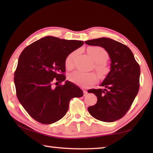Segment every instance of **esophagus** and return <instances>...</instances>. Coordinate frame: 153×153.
<instances>
[{"instance_id":"1","label":"esophagus","mask_w":153,"mask_h":153,"mask_svg":"<svg viewBox=\"0 0 153 153\" xmlns=\"http://www.w3.org/2000/svg\"><path fill=\"white\" fill-rule=\"evenodd\" d=\"M87 93H87V90H85V89H83V94H84V95H86Z\"/></svg>"}]
</instances>
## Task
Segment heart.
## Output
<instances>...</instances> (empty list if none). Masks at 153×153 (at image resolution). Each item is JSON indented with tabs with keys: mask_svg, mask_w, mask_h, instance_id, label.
Wrapping results in <instances>:
<instances>
[{
	"mask_svg": "<svg viewBox=\"0 0 153 153\" xmlns=\"http://www.w3.org/2000/svg\"><path fill=\"white\" fill-rule=\"evenodd\" d=\"M88 53L92 59L97 63L95 69L100 76H104L108 73V69L106 65V62L108 58L106 51L100 47H93L88 48ZM76 55V52H72L66 56L65 59V66L70 70L74 66V60ZM68 79L71 82L76 85L87 87L95 83L97 80V76L94 72H83L82 71H76L70 74Z\"/></svg>",
	"mask_w": 153,
	"mask_h": 153,
	"instance_id": "obj_1",
	"label": "heart"
}]
</instances>
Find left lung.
Listing matches in <instances>:
<instances>
[{
	"label": "left lung",
	"mask_w": 153,
	"mask_h": 153,
	"mask_svg": "<svg viewBox=\"0 0 153 153\" xmlns=\"http://www.w3.org/2000/svg\"><path fill=\"white\" fill-rule=\"evenodd\" d=\"M105 48L111 60L110 71L100 84L104 89H89L97 97L88 111L94 118L105 122L116 121L130 108L139 89L140 67L131 51L120 42L102 37L85 41Z\"/></svg>",
	"instance_id": "left-lung-1"
}]
</instances>
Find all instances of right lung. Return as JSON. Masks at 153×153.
Listing matches in <instances>:
<instances>
[{"instance_id": "1", "label": "right lung", "mask_w": 153, "mask_h": 153, "mask_svg": "<svg viewBox=\"0 0 153 153\" xmlns=\"http://www.w3.org/2000/svg\"><path fill=\"white\" fill-rule=\"evenodd\" d=\"M83 43L47 36L22 52L14 73L16 95L36 121L43 124L58 121L66 114L70 100L83 96L82 91L68 81L58 84L66 79V56Z\"/></svg>"}]
</instances>
